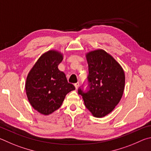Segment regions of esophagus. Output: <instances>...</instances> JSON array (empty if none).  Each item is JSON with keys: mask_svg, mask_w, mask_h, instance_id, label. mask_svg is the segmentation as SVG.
<instances>
[{"mask_svg": "<svg viewBox=\"0 0 151 151\" xmlns=\"http://www.w3.org/2000/svg\"><path fill=\"white\" fill-rule=\"evenodd\" d=\"M74 86H75V88H76V89H78V87H79V86H80V83H79L78 82V83H76L74 84Z\"/></svg>", "mask_w": 151, "mask_h": 151, "instance_id": "1", "label": "esophagus"}]
</instances>
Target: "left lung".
Instances as JSON below:
<instances>
[{
  "label": "left lung",
  "instance_id": "1",
  "mask_svg": "<svg viewBox=\"0 0 151 151\" xmlns=\"http://www.w3.org/2000/svg\"><path fill=\"white\" fill-rule=\"evenodd\" d=\"M89 75L88 87H80L87 109L96 117H103L111 113L120 101L125 87L123 68L111 55L103 50L86 55Z\"/></svg>",
  "mask_w": 151,
  "mask_h": 151
}]
</instances>
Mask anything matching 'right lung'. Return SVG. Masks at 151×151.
<instances>
[{
  "label": "right lung",
  "mask_w": 151,
  "mask_h": 151,
  "mask_svg": "<svg viewBox=\"0 0 151 151\" xmlns=\"http://www.w3.org/2000/svg\"><path fill=\"white\" fill-rule=\"evenodd\" d=\"M63 60L59 52L51 50L37 61L29 72L25 86L28 101L34 109L49 115L59 109L66 95L75 89L68 82L58 65Z\"/></svg>",
  "instance_id": "1"
}]
</instances>
